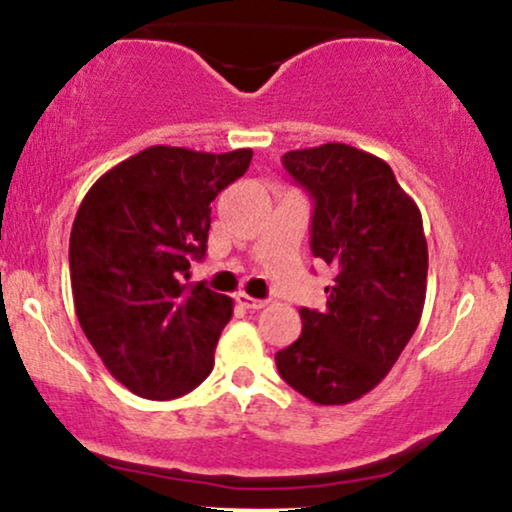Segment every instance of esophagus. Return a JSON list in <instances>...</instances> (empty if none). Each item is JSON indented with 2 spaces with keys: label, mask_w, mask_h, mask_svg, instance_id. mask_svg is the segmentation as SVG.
<instances>
[{
  "label": "esophagus",
  "mask_w": 512,
  "mask_h": 512,
  "mask_svg": "<svg viewBox=\"0 0 512 512\" xmlns=\"http://www.w3.org/2000/svg\"><path fill=\"white\" fill-rule=\"evenodd\" d=\"M236 303L240 305V308H245V310H260V308H264V305H267V301H260V298H252V296H248V293H238Z\"/></svg>",
  "instance_id": "1"
}]
</instances>
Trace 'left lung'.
<instances>
[{
  "mask_svg": "<svg viewBox=\"0 0 512 512\" xmlns=\"http://www.w3.org/2000/svg\"><path fill=\"white\" fill-rule=\"evenodd\" d=\"M286 173L313 199L310 250L337 269L325 313L301 308L303 332L276 354L293 390L349 404L390 373L426 301L421 211L383 158L349 144L289 151Z\"/></svg>",
  "mask_w": 512,
  "mask_h": 512,
  "instance_id": "1",
  "label": "left lung"
}]
</instances>
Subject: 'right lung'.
<instances>
[{
    "mask_svg": "<svg viewBox=\"0 0 512 512\" xmlns=\"http://www.w3.org/2000/svg\"><path fill=\"white\" fill-rule=\"evenodd\" d=\"M252 151L149 146L86 192L69 238L79 325L105 368L146 399L187 395L214 368L233 301L185 284L207 252L211 202Z\"/></svg>",
    "mask_w": 512,
    "mask_h": 512,
    "instance_id": "right-lung-1",
    "label": "right lung"
}]
</instances>
